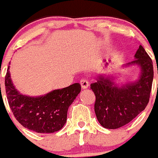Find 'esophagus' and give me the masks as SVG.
Returning a JSON list of instances; mask_svg holds the SVG:
<instances>
[{
    "label": "esophagus",
    "instance_id": "obj_1",
    "mask_svg": "<svg viewBox=\"0 0 158 158\" xmlns=\"http://www.w3.org/2000/svg\"><path fill=\"white\" fill-rule=\"evenodd\" d=\"M80 84H81V86L82 89H88V88H89V81H88L87 80H85V79H83V80L81 81Z\"/></svg>",
    "mask_w": 158,
    "mask_h": 158
}]
</instances>
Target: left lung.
Masks as SVG:
<instances>
[{
  "instance_id": "obj_1",
  "label": "left lung",
  "mask_w": 158,
  "mask_h": 158,
  "mask_svg": "<svg viewBox=\"0 0 158 158\" xmlns=\"http://www.w3.org/2000/svg\"><path fill=\"white\" fill-rule=\"evenodd\" d=\"M135 59L122 66L139 67V77L135 81L118 85L115 76L99 74L96 81L90 85L96 96V118L104 128L117 129L129 123L149 103L153 79V62L141 45L135 53Z\"/></svg>"
}]
</instances>
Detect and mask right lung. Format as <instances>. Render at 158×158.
<instances>
[{"instance_id": "add662e5", "label": "right lung", "mask_w": 158, "mask_h": 158, "mask_svg": "<svg viewBox=\"0 0 158 158\" xmlns=\"http://www.w3.org/2000/svg\"><path fill=\"white\" fill-rule=\"evenodd\" d=\"M81 89L80 84L75 83L43 96H29L23 95L15 88L9 66L5 76L7 99L14 116L22 126L37 133H54L63 127L68 108Z\"/></svg>"}]
</instances>
